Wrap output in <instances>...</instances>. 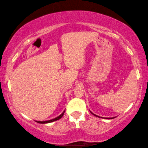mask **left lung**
<instances>
[{
  "label": "left lung",
  "mask_w": 148,
  "mask_h": 148,
  "mask_svg": "<svg viewBox=\"0 0 148 148\" xmlns=\"http://www.w3.org/2000/svg\"><path fill=\"white\" fill-rule=\"evenodd\" d=\"M91 113H92V114H93V115H94V116H98V117H99V118H101L100 116H97V115H96V114H94V113H92V112H91ZM113 118H114V117H113ZM113 118H105V119H113Z\"/></svg>",
  "instance_id": "1"
}]
</instances>
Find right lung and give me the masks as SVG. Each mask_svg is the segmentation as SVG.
<instances>
[{
  "mask_svg": "<svg viewBox=\"0 0 148 148\" xmlns=\"http://www.w3.org/2000/svg\"><path fill=\"white\" fill-rule=\"evenodd\" d=\"M64 111H65V110H64V111H63V112H62V114H60V115H59V116H57V117H56V118H55V119H52V120H49V121H36V122L38 123H42V124H44V123H49L54 122V121H57V120H58V119H61V118H62V116H63L64 113Z\"/></svg>",
  "mask_w": 148,
  "mask_h": 148,
  "instance_id": "right-lung-1",
  "label": "right lung"
}]
</instances>
